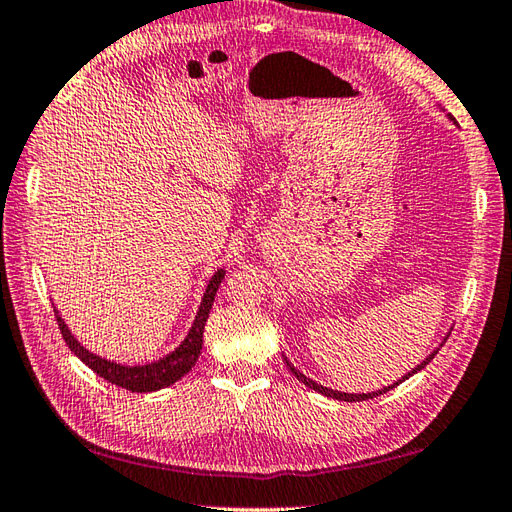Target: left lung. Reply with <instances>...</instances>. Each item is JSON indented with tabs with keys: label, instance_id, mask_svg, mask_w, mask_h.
I'll return each instance as SVG.
<instances>
[{
	"label": "left lung",
	"instance_id": "8db88e82",
	"mask_svg": "<svg viewBox=\"0 0 512 512\" xmlns=\"http://www.w3.org/2000/svg\"><path fill=\"white\" fill-rule=\"evenodd\" d=\"M449 337V335H447ZM447 337H445V342H447ZM442 346V344H440ZM440 346L434 350V352H431V355L423 361V363H418V366L416 368H412L410 372H407L405 374V377L403 379H399V381H396V383H392V385H388V388H383V390H377V392H368V394H348V392H339V390H331V388H324V385H320V383H315L313 379H309V377H304V374L298 370V368H295L293 366V363L285 357V363H287V368L291 370V374H293V377L295 379H298V381H302L304 385H306V388H311V390H315V392H320V394H324V396H331V399H337V401H348V403H357V401H366V399H374V396H379V394H385V392H390V390H394L396 388V385H399V383H403L405 379H410L412 377V374H416L418 370H423L425 366H427V363L431 361V359H434L436 357V352L440 350Z\"/></svg>",
	"mask_w": 512,
	"mask_h": 512
}]
</instances>
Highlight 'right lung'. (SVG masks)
<instances>
[{"mask_svg":"<svg viewBox=\"0 0 512 512\" xmlns=\"http://www.w3.org/2000/svg\"><path fill=\"white\" fill-rule=\"evenodd\" d=\"M223 278H225V269L214 271V276L210 278L208 287H206V293H203V298H201L195 322H192L188 335L184 337V342H181L173 352H168L166 357L151 361V363H144V366H122V363L94 355V352H89L72 335L70 328H67V324L63 322V317L59 315V309H54V315H56V322H59L61 335L65 339L67 348H70L74 355L85 363V366L92 368L98 377H102L113 385H118V388L129 390V392H157V390L168 388V385L179 381L197 363V359L201 355V346H203V328H206L214 295H217Z\"/></svg>","mask_w":512,"mask_h":512,"instance_id":"right-lung-1","label":"right lung"}]
</instances>
